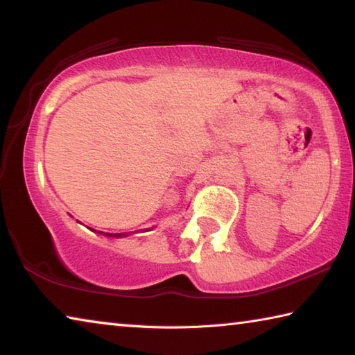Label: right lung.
<instances>
[{"label": "right lung", "instance_id": "add662e5", "mask_svg": "<svg viewBox=\"0 0 355 355\" xmlns=\"http://www.w3.org/2000/svg\"><path fill=\"white\" fill-rule=\"evenodd\" d=\"M105 235H107V236H125V233H116V235H114V233H105Z\"/></svg>", "mask_w": 355, "mask_h": 355}]
</instances>
